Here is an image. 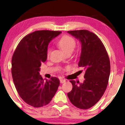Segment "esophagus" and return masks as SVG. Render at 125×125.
Listing matches in <instances>:
<instances>
[{
    "label": "esophagus",
    "instance_id": "esophagus-1",
    "mask_svg": "<svg viewBox=\"0 0 125 125\" xmlns=\"http://www.w3.org/2000/svg\"><path fill=\"white\" fill-rule=\"evenodd\" d=\"M66 82V80L63 79H60V82H61V83H64Z\"/></svg>",
    "mask_w": 125,
    "mask_h": 125
}]
</instances>
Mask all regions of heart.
Returning <instances> with one entry per match:
<instances>
[{"instance_id":"b5f03b06","label":"heart","mask_w":125,"mask_h":125,"mask_svg":"<svg viewBox=\"0 0 125 125\" xmlns=\"http://www.w3.org/2000/svg\"><path fill=\"white\" fill-rule=\"evenodd\" d=\"M58 44L61 50L66 54L72 53L76 46V42L73 38L69 36L62 37L58 42ZM50 49H48L47 54L49 56L50 54Z\"/></svg>"}]
</instances>
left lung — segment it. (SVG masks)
<instances>
[{"label": "left lung", "instance_id": "obj_1", "mask_svg": "<svg viewBox=\"0 0 125 125\" xmlns=\"http://www.w3.org/2000/svg\"><path fill=\"white\" fill-rule=\"evenodd\" d=\"M67 33L81 42L78 66L85 71L83 83L70 81L73 87L67 96L76 107L87 109L96 104L105 92L110 72L109 58L103 43L94 33L87 30Z\"/></svg>", "mask_w": 125, "mask_h": 125}]
</instances>
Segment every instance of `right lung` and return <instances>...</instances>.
Masks as SVG:
<instances>
[{
  "label": "right lung",
  "instance_id": "right-lung-1",
  "mask_svg": "<svg viewBox=\"0 0 125 125\" xmlns=\"http://www.w3.org/2000/svg\"><path fill=\"white\" fill-rule=\"evenodd\" d=\"M61 31H38L24 37L12 59L13 81L19 94L26 104L35 107L48 104L60 84L52 77L44 81L40 75L41 63L47 59L49 43Z\"/></svg>",
  "mask_w": 125,
  "mask_h": 125
}]
</instances>
